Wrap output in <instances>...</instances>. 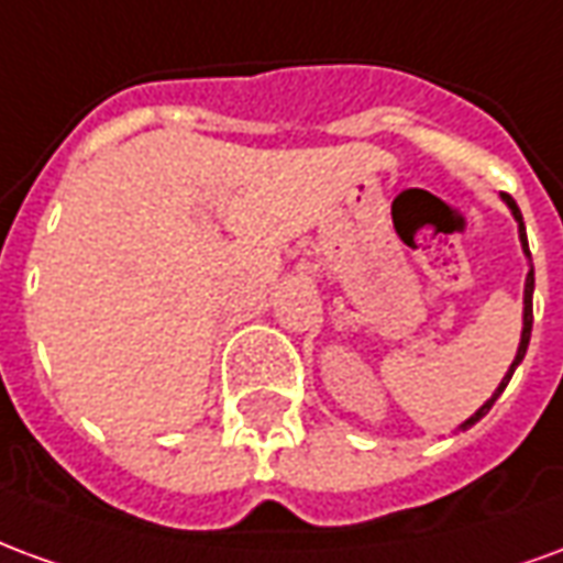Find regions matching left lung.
Instances as JSON below:
<instances>
[{
    "label": "left lung",
    "mask_w": 563,
    "mask_h": 563,
    "mask_svg": "<svg viewBox=\"0 0 563 563\" xmlns=\"http://www.w3.org/2000/svg\"><path fill=\"white\" fill-rule=\"evenodd\" d=\"M504 201H507V208L512 210V217H516V222H519V238H521V250H525V256L531 258V250H528V234H525V222H521V210H519V205H516V201H512V196H507V192H504ZM531 325H533V268L528 271V280H525V317H521V341H519V353H516V358H512V365H509V371H507V377L500 379V386H497L495 389V395H492V398H488V401L483 404V407H479V410H476V413L471 416V419H467V422L461 424V431H464V428H471V424H476L479 422V419H483L485 413H488V410H492V404L497 401V398H500V391L507 389V383H509V377H512V371H516V367L521 365V358H525V353H528V343H531Z\"/></svg>",
    "instance_id": "1"
}]
</instances>
